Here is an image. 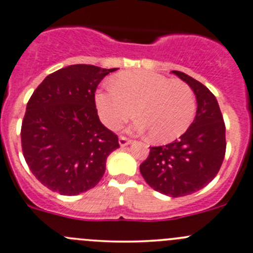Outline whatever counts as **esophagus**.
Here are the masks:
<instances>
[{"instance_id":"esophagus-1","label":"esophagus","mask_w":253,"mask_h":253,"mask_svg":"<svg viewBox=\"0 0 253 253\" xmlns=\"http://www.w3.org/2000/svg\"><path fill=\"white\" fill-rule=\"evenodd\" d=\"M130 142H131V140L127 139V137H126V136H121V137H119V145H121L122 147L127 146V145H129Z\"/></svg>"}]
</instances>
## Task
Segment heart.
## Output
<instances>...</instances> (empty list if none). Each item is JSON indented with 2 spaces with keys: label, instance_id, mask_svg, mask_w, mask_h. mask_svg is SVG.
Listing matches in <instances>:
<instances>
[{
  "label": "heart",
  "instance_id": "heart-1",
  "mask_svg": "<svg viewBox=\"0 0 253 253\" xmlns=\"http://www.w3.org/2000/svg\"><path fill=\"white\" fill-rule=\"evenodd\" d=\"M99 116L107 126L116 129L135 113L140 117L134 127L149 130L157 142L181 136L196 116V97L186 82L150 71L123 72L112 86L96 94Z\"/></svg>",
  "mask_w": 253,
  "mask_h": 253
}]
</instances>
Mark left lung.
Returning <instances> with one entry per match:
<instances>
[{"instance_id": "1", "label": "left lung", "mask_w": 253, "mask_h": 253, "mask_svg": "<svg viewBox=\"0 0 253 253\" xmlns=\"http://www.w3.org/2000/svg\"><path fill=\"white\" fill-rule=\"evenodd\" d=\"M193 89L197 114L187 131L171 144L150 147L140 172L151 188L166 196L184 197L212 181L226 150L225 123L214 94L184 72L172 71Z\"/></svg>"}]
</instances>
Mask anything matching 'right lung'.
Instances as JSON below:
<instances>
[{
    "label": "right lung",
    "instance_id": "1",
    "mask_svg": "<svg viewBox=\"0 0 253 253\" xmlns=\"http://www.w3.org/2000/svg\"><path fill=\"white\" fill-rule=\"evenodd\" d=\"M116 70L70 65L45 77L29 98L22 150L32 173L50 191L77 196L103 177L107 157L119 142L99 121L94 93Z\"/></svg>",
    "mask_w": 253,
    "mask_h": 253
}]
</instances>
